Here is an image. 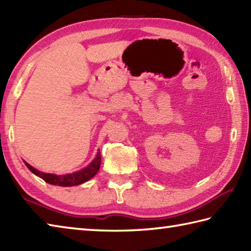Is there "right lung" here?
<instances>
[{
	"mask_svg": "<svg viewBox=\"0 0 251 251\" xmlns=\"http://www.w3.org/2000/svg\"><path fill=\"white\" fill-rule=\"evenodd\" d=\"M27 168L30 170L34 175L39 176V177L42 178L44 181L51 184V185H57V186H63V187H72V186H77L86 183L87 180H89L95 176L98 171L100 169L101 164V152L100 150L98 151L96 158L92 160L91 163L86 166L85 169H82L75 173L72 174H65V175H56V174H50V173H43V172L38 171L28 164L27 162H25Z\"/></svg>",
	"mask_w": 251,
	"mask_h": 251,
	"instance_id": "right-lung-1",
	"label": "right lung"
}]
</instances>
